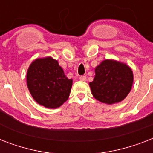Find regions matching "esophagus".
<instances>
[{"instance_id": "1", "label": "esophagus", "mask_w": 153, "mask_h": 153, "mask_svg": "<svg viewBox=\"0 0 153 153\" xmlns=\"http://www.w3.org/2000/svg\"><path fill=\"white\" fill-rule=\"evenodd\" d=\"M79 79L82 82H86V77L85 75H82V76L79 77Z\"/></svg>"}]
</instances>
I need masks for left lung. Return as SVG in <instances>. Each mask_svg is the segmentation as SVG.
<instances>
[{"mask_svg":"<svg viewBox=\"0 0 153 153\" xmlns=\"http://www.w3.org/2000/svg\"><path fill=\"white\" fill-rule=\"evenodd\" d=\"M95 76L89 85L94 98L105 104L123 101L130 92L133 71L128 65L114 59H105L94 69Z\"/></svg>","mask_w":153,"mask_h":153,"instance_id":"8db88e82","label":"left lung"}]
</instances>
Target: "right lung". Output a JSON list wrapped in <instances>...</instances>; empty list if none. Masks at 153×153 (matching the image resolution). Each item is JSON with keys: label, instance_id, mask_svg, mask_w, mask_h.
I'll return each mask as SVG.
<instances>
[{"label": "right lung", "instance_id": "add662e5", "mask_svg": "<svg viewBox=\"0 0 153 153\" xmlns=\"http://www.w3.org/2000/svg\"><path fill=\"white\" fill-rule=\"evenodd\" d=\"M72 82L51 56L35 59L27 69V86L31 95L48 109L59 108L68 99Z\"/></svg>", "mask_w": 153, "mask_h": 153}]
</instances>
